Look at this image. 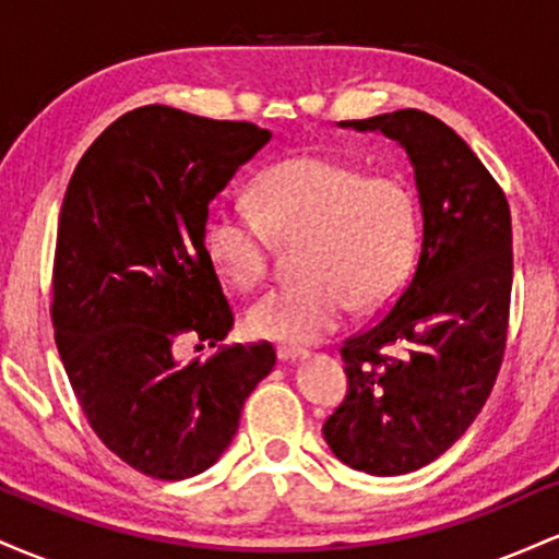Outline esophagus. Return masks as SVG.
Segmentation results:
<instances>
[{"mask_svg":"<svg viewBox=\"0 0 559 559\" xmlns=\"http://www.w3.org/2000/svg\"><path fill=\"white\" fill-rule=\"evenodd\" d=\"M275 355H278L281 362H294L299 360V357H305V349H297V346H278Z\"/></svg>","mask_w":559,"mask_h":559,"instance_id":"esophagus-1","label":"esophagus"}]
</instances>
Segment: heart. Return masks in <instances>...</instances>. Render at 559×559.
Masks as SVG:
<instances>
[{
    "label": "heart",
    "instance_id": "obj_1",
    "mask_svg": "<svg viewBox=\"0 0 559 559\" xmlns=\"http://www.w3.org/2000/svg\"><path fill=\"white\" fill-rule=\"evenodd\" d=\"M253 210L234 204L210 215L204 252L239 292L267 278L275 243L299 245L305 275L265 294L247 312L252 336L312 344L344 323L352 307L373 312L402 294L420 247L413 189L394 176H368L329 155L292 157L258 178Z\"/></svg>",
    "mask_w": 559,
    "mask_h": 559
}]
</instances>
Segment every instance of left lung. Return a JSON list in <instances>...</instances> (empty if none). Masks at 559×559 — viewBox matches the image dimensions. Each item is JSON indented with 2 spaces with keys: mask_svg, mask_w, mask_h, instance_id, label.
<instances>
[{
  "mask_svg": "<svg viewBox=\"0 0 559 559\" xmlns=\"http://www.w3.org/2000/svg\"><path fill=\"white\" fill-rule=\"evenodd\" d=\"M342 126L404 146L423 236L413 278L386 316L342 346L349 389L323 436L344 465L402 476L433 463L471 428L502 368L510 204L476 152L433 115L396 110Z\"/></svg>",
  "mask_w": 559,
  "mask_h": 559,
  "instance_id": "1",
  "label": "left lung"
}]
</instances>
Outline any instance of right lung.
I'll return each mask as SVG.
<instances>
[{
	"label": "right lung",
	"mask_w": 559,
	"mask_h": 559,
	"mask_svg": "<svg viewBox=\"0 0 559 559\" xmlns=\"http://www.w3.org/2000/svg\"><path fill=\"white\" fill-rule=\"evenodd\" d=\"M271 141L247 120L165 105L120 115L75 165L57 226L52 325L88 426L126 465L159 480L207 471L273 344H221L234 329L204 252L210 202ZM183 335L217 345L183 364Z\"/></svg>",
	"instance_id": "1"
}]
</instances>
